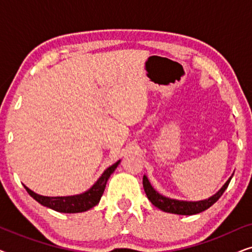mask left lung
<instances>
[{
  "label": "left lung",
  "mask_w": 252,
  "mask_h": 252,
  "mask_svg": "<svg viewBox=\"0 0 252 252\" xmlns=\"http://www.w3.org/2000/svg\"><path fill=\"white\" fill-rule=\"evenodd\" d=\"M230 180H232V177L227 180L226 184L222 186V188L220 189L216 195H213L212 197L204 199V201H198V202L178 201V199H171V198L164 197L163 195L158 194V192L155 190L146 175L143 177V188H144V191H146L147 197L149 198V201L153 203L156 208L160 209L161 211L175 213V215L191 216V215H196V213L205 211V210H208L210 206L215 204V203L221 197V195L223 194V191L226 190V188L228 187Z\"/></svg>",
  "instance_id": "1"
}]
</instances>
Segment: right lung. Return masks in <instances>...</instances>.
<instances>
[{
	"label": "right lung",
	"instance_id": "obj_1",
	"mask_svg": "<svg viewBox=\"0 0 252 252\" xmlns=\"http://www.w3.org/2000/svg\"><path fill=\"white\" fill-rule=\"evenodd\" d=\"M119 161L120 160L106 168L104 173L101 175V178L95 182V185L93 186L91 189H88L87 191L84 192V194L80 195L65 196V197H48V196H41L35 194V192L27 188L26 186H24V187H25L27 192H29L36 202L47 206V208L55 210V211L64 213L84 212L87 211L89 209H92L93 206H95L96 204H98L99 199H101L103 192H104L106 181H108L110 175L113 173V171L116 170L117 166H118Z\"/></svg>",
	"mask_w": 252,
	"mask_h": 252
}]
</instances>
